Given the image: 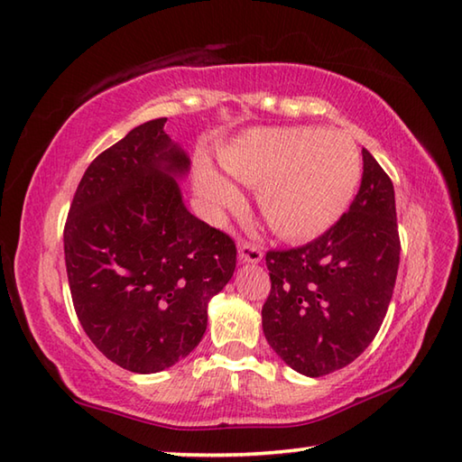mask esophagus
<instances>
[{"instance_id":"obj_1","label":"esophagus","mask_w":462,"mask_h":462,"mask_svg":"<svg viewBox=\"0 0 462 462\" xmlns=\"http://www.w3.org/2000/svg\"><path fill=\"white\" fill-rule=\"evenodd\" d=\"M263 259V249L259 245L251 241H241L239 243V261L241 263H261Z\"/></svg>"}]
</instances>
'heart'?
I'll use <instances>...</instances> for the list:
<instances>
[{"instance_id": "obj_1", "label": "heart", "mask_w": 462, "mask_h": 462, "mask_svg": "<svg viewBox=\"0 0 462 462\" xmlns=\"http://www.w3.org/2000/svg\"><path fill=\"white\" fill-rule=\"evenodd\" d=\"M219 163L235 181L257 188L261 215L286 241L332 229L362 183L360 148L340 130L257 128L223 148ZM196 188L213 209L239 203L237 188L209 166H199Z\"/></svg>"}]
</instances>
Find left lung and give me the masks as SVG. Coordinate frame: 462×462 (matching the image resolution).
Returning <instances> with one entry per match:
<instances>
[{"instance_id": "1", "label": "left lung", "mask_w": 462, "mask_h": 462, "mask_svg": "<svg viewBox=\"0 0 462 462\" xmlns=\"http://www.w3.org/2000/svg\"><path fill=\"white\" fill-rule=\"evenodd\" d=\"M350 209L302 247L266 253L271 292L266 342L284 364L320 377L352 364L372 344L399 269L393 183L367 150Z\"/></svg>"}]
</instances>
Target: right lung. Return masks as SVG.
<instances>
[{"mask_svg":"<svg viewBox=\"0 0 462 462\" xmlns=\"http://www.w3.org/2000/svg\"><path fill=\"white\" fill-rule=\"evenodd\" d=\"M166 120L144 122L90 162L63 231L79 322L134 374L166 370L201 342L208 302L237 263L229 235L183 205L176 176L189 158Z\"/></svg>","mask_w":462,"mask_h":462,"instance_id":"right-lung-1","label":"right lung"}]
</instances>
